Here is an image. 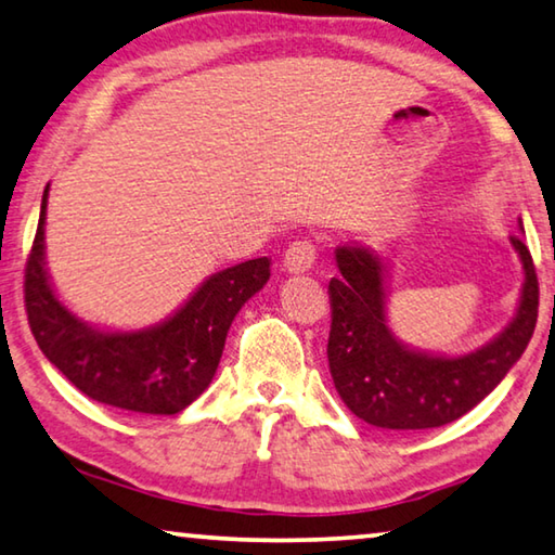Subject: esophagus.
Returning a JSON list of instances; mask_svg holds the SVG:
<instances>
[{"instance_id":"34e87169","label":"esophagus","mask_w":555,"mask_h":555,"mask_svg":"<svg viewBox=\"0 0 555 555\" xmlns=\"http://www.w3.org/2000/svg\"><path fill=\"white\" fill-rule=\"evenodd\" d=\"M315 257H319V246H315L313 240H296L288 244L284 254V269L288 274H304V271L313 267Z\"/></svg>"}]
</instances>
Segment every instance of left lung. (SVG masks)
<instances>
[{
  "label": "left lung",
  "instance_id": "obj_1",
  "mask_svg": "<svg viewBox=\"0 0 555 555\" xmlns=\"http://www.w3.org/2000/svg\"><path fill=\"white\" fill-rule=\"evenodd\" d=\"M524 263L516 319L487 346L460 358L404 348L385 321L380 259L360 246H338L331 279L328 367L340 400L356 417L383 429H429L460 420L504 380L533 336L539 279L529 246L512 236Z\"/></svg>",
  "mask_w": 555,
  "mask_h": 555
}]
</instances>
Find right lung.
Listing matches in <instances>:
<instances>
[{"label": "right lung", "mask_w": 555, "mask_h": 555, "mask_svg": "<svg viewBox=\"0 0 555 555\" xmlns=\"http://www.w3.org/2000/svg\"><path fill=\"white\" fill-rule=\"evenodd\" d=\"M47 197L49 184L24 269L26 319L41 353L95 402L143 415L184 410L212 383L234 315L271 276L269 259L242 261L209 276L172 319L155 328L95 331L78 321L49 284L43 269Z\"/></svg>", "instance_id": "add662e5"}]
</instances>
